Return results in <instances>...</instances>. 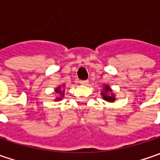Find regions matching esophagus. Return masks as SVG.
Listing matches in <instances>:
<instances>
[{"mask_svg": "<svg viewBox=\"0 0 160 160\" xmlns=\"http://www.w3.org/2000/svg\"><path fill=\"white\" fill-rule=\"evenodd\" d=\"M79 83H80V84H82V85H87L88 84V81L87 80H83V81H80Z\"/></svg>", "mask_w": 160, "mask_h": 160, "instance_id": "esophagus-1", "label": "esophagus"}]
</instances>
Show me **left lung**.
I'll return each mask as SVG.
<instances>
[{
    "mask_svg": "<svg viewBox=\"0 0 160 160\" xmlns=\"http://www.w3.org/2000/svg\"><path fill=\"white\" fill-rule=\"evenodd\" d=\"M101 95L102 96V99L108 102H114L116 101V96L113 92L112 89L109 87V85L104 84L103 89H102Z\"/></svg>",
    "mask_w": 160,
    "mask_h": 160,
    "instance_id": "1",
    "label": "left lung"
}]
</instances>
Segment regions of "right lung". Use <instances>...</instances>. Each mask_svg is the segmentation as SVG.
<instances>
[{
	"label": "right lung",
	"instance_id": "add662e5",
	"mask_svg": "<svg viewBox=\"0 0 160 160\" xmlns=\"http://www.w3.org/2000/svg\"><path fill=\"white\" fill-rule=\"evenodd\" d=\"M62 87H65V85L58 86L57 88H55V90H54V92H55L57 95H59V97H56V99L54 100L55 102H59L61 99H63V97H64L65 94V90H62Z\"/></svg>",
	"mask_w": 160,
	"mask_h": 160
}]
</instances>
